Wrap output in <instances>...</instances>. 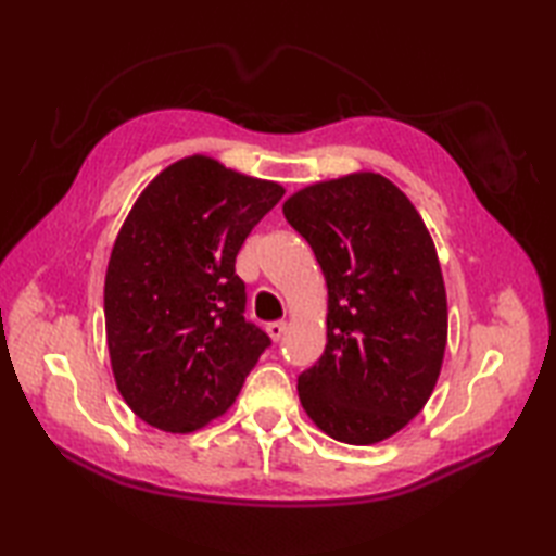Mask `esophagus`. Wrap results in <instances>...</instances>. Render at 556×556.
Here are the masks:
<instances>
[{
  "instance_id": "esophagus-1",
  "label": "esophagus",
  "mask_w": 556,
  "mask_h": 556,
  "mask_svg": "<svg viewBox=\"0 0 556 556\" xmlns=\"http://www.w3.org/2000/svg\"><path fill=\"white\" fill-rule=\"evenodd\" d=\"M265 329H267V334H269L271 341H279L281 337H285V332H287V323H281V320L269 323Z\"/></svg>"
}]
</instances>
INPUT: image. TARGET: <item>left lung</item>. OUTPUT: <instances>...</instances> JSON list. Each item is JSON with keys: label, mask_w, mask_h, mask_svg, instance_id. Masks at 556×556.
I'll return each mask as SVG.
<instances>
[{"label": "left lung", "mask_w": 556, "mask_h": 556, "mask_svg": "<svg viewBox=\"0 0 556 556\" xmlns=\"http://www.w3.org/2000/svg\"><path fill=\"white\" fill-rule=\"evenodd\" d=\"M281 210L327 281V346L299 377L301 406L332 440L382 442L418 416L442 370L446 291L432 236L375 172L305 186Z\"/></svg>", "instance_id": "8db88e82"}]
</instances>
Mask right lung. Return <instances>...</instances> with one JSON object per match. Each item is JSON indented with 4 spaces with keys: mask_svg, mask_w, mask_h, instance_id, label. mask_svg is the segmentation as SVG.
<instances>
[{
    "mask_svg": "<svg viewBox=\"0 0 556 556\" xmlns=\"http://www.w3.org/2000/svg\"><path fill=\"white\" fill-rule=\"evenodd\" d=\"M281 195L277 181L191 155L162 169L124 219L104 277V327L116 389L152 428L186 434L219 418L269 346L245 323L233 265Z\"/></svg>",
    "mask_w": 556,
    "mask_h": 556,
    "instance_id": "1",
    "label": "right lung"
}]
</instances>
